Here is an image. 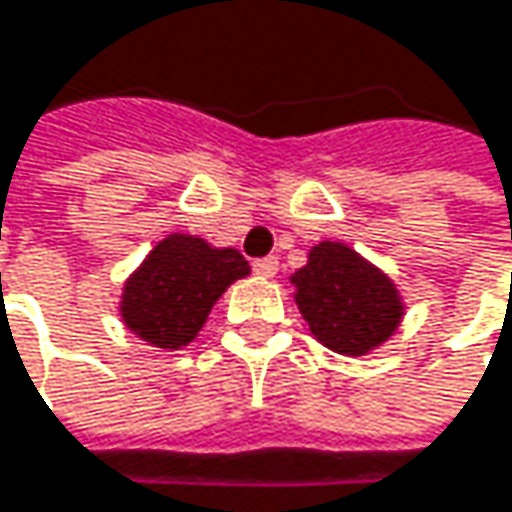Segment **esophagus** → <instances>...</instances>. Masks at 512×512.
Instances as JSON below:
<instances>
[{
  "label": "esophagus",
  "mask_w": 512,
  "mask_h": 512,
  "mask_svg": "<svg viewBox=\"0 0 512 512\" xmlns=\"http://www.w3.org/2000/svg\"><path fill=\"white\" fill-rule=\"evenodd\" d=\"M255 272L260 278H275V272H278V257H260V260H255Z\"/></svg>",
  "instance_id": "34e87169"
}]
</instances>
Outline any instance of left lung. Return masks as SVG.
Wrapping results in <instances>:
<instances>
[{"label": "left lung", "instance_id": "obj_1", "mask_svg": "<svg viewBox=\"0 0 512 512\" xmlns=\"http://www.w3.org/2000/svg\"><path fill=\"white\" fill-rule=\"evenodd\" d=\"M311 335L341 356H367L400 329L406 302L394 278L341 240H320L290 275Z\"/></svg>", "mask_w": 512, "mask_h": 512}]
</instances>
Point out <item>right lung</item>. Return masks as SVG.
Here are the masks:
<instances>
[{
    "label": "right lung",
    "instance_id": "1",
    "mask_svg": "<svg viewBox=\"0 0 512 512\" xmlns=\"http://www.w3.org/2000/svg\"><path fill=\"white\" fill-rule=\"evenodd\" d=\"M252 272L231 246L174 231L127 275L118 314L148 347L174 353L189 347L204 329L219 296Z\"/></svg>",
    "mask_w": 512,
    "mask_h": 512
}]
</instances>
